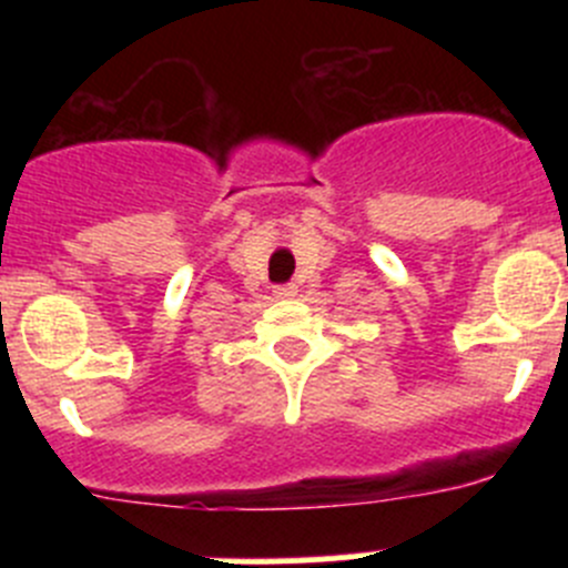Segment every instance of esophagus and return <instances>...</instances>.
Returning <instances> with one entry per match:
<instances>
[{"instance_id":"esophagus-1","label":"esophagus","mask_w":568,"mask_h":568,"mask_svg":"<svg viewBox=\"0 0 568 568\" xmlns=\"http://www.w3.org/2000/svg\"><path fill=\"white\" fill-rule=\"evenodd\" d=\"M294 294H296V285H291V283L274 285V296H277V300H291Z\"/></svg>"}]
</instances>
